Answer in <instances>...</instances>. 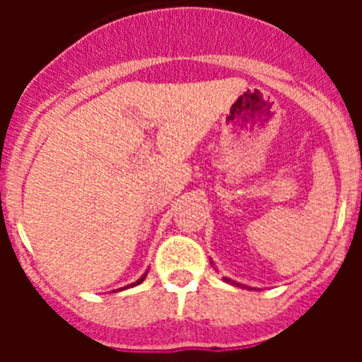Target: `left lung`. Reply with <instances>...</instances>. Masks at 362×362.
I'll use <instances>...</instances> for the list:
<instances>
[{
  "mask_svg": "<svg viewBox=\"0 0 362 362\" xmlns=\"http://www.w3.org/2000/svg\"><path fill=\"white\" fill-rule=\"evenodd\" d=\"M225 281H226V283H230V284H235V286H243V284L235 283V281H232V279H226V277H225ZM245 288H246V286H245Z\"/></svg>",
  "mask_w": 362,
  "mask_h": 362,
  "instance_id": "8db88e82",
  "label": "left lung"
}]
</instances>
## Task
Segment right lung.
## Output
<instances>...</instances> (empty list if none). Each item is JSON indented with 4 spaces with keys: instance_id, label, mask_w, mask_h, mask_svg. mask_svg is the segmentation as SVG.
<instances>
[{
    "instance_id": "1",
    "label": "right lung",
    "mask_w": 362,
    "mask_h": 362,
    "mask_svg": "<svg viewBox=\"0 0 362 362\" xmlns=\"http://www.w3.org/2000/svg\"><path fill=\"white\" fill-rule=\"evenodd\" d=\"M145 277H146V274H145V276H143V277H141V279H137V281H136V283H132V284H130V286H136V284L143 283V281H145ZM127 288H129V286H127Z\"/></svg>"
}]
</instances>
